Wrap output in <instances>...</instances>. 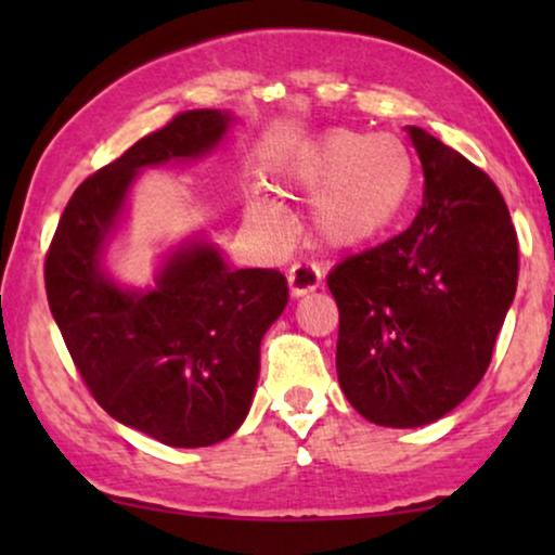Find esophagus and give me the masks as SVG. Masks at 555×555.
I'll list each match as a JSON object with an SVG mask.
<instances>
[{"mask_svg": "<svg viewBox=\"0 0 555 555\" xmlns=\"http://www.w3.org/2000/svg\"><path fill=\"white\" fill-rule=\"evenodd\" d=\"M321 264L315 262H295L291 270H287V283H291V293L295 298H300V295H308L313 293L318 285H321Z\"/></svg>", "mask_w": 555, "mask_h": 555, "instance_id": "1", "label": "esophagus"}]
</instances>
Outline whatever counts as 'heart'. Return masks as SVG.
Instances as JSON below:
<instances>
[{
	"label": "heart",
	"instance_id": "1",
	"mask_svg": "<svg viewBox=\"0 0 555 555\" xmlns=\"http://www.w3.org/2000/svg\"><path fill=\"white\" fill-rule=\"evenodd\" d=\"M285 181L313 194L310 222L325 245L359 247L397 222L412 194L414 164L397 135L331 128L293 158ZM255 211L264 222L285 224L275 202L260 199Z\"/></svg>",
	"mask_w": 555,
	"mask_h": 555
}]
</instances>
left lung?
<instances>
[{
	"label": "left lung",
	"instance_id": "obj_1",
	"mask_svg": "<svg viewBox=\"0 0 555 555\" xmlns=\"http://www.w3.org/2000/svg\"><path fill=\"white\" fill-rule=\"evenodd\" d=\"M422 209L397 237L328 275L340 389L378 427L442 420L480 384L518 287V234L492 179L409 126Z\"/></svg>",
	"mask_w": 555,
	"mask_h": 555
}]
</instances>
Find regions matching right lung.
<instances>
[{
  "instance_id": "obj_1",
  "label": "right lung",
  "mask_w": 555,
  "mask_h": 555,
  "mask_svg": "<svg viewBox=\"0 0 555 555\" xmlns=\"http://www.w3.org/2000/svg\"><path fill=\"white\" fill-rule=\"evenodd\" d=\"M232 116L184 111L75 189L44 257L48 302L98 404L169 447L237 431L260 374V340L287 302L280 270H232L211 245L173 253L151 291L101 270L105 240L143 166L209 154Z\"/></svg>"
}]
</instances>
